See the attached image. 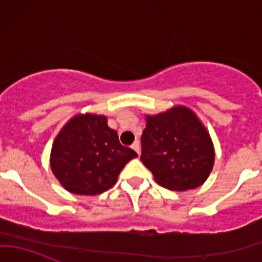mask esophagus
Returning a JSON list of instances; mask_svg holds the SVG:
<instances>
[{
    "instance_id": "1",
    "label": "esophagus",
    "mask_w": 262,
    "mask_h": 262,
    "mask_svg": "<svg viewBox=\"0 0 262 262\" xmlns=\"http://www.w3.org/2000/svg\"><path fill=\"white\" fill-rule=\"evenodd\" d=\"M132 148H133V149L136 150L137 155H138V156L141 155V146H139V142L138 141H136L133 144H132Z\"/></svg>"
}]
</instances>
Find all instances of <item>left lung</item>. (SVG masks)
Returning a JSON list of instances; mask_svg holds the SVG:
<instances>
[{"label":"left lung","mask_w":262,"mask_h":262,"mask_svg":"<svg viewBox=\"0 0 262 262\" xmlns=\"http://www.w3.org/2000/svg\"><path fill=\"white\" fill-rule=\"evenodd\" d=\"M141 161L161 186L186 191L204 184L214 166L215 150L209 132L185 105L146 114Z\"/></svg>","instance_id":"1"}]
</instances>
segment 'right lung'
I'll return each mask as SVG.
<instances>
[{
	"mask_svg": "<svg viewBox=\"0 0 262 262\" xmlns=\"http://www.w3.org/2000/svg\"><path fill=\"white\" fill-rule=\"evenodd\" d=\"M137 153L121 146L105 115L77 114L63 125L50 150V170L67 191L97 195L115 185Z\"/></svg>",
	"mask_w": 262,
	"mask_h": 262,
	"instance_id": "right-lung-1",
	"label": "right lung"
}]
</instances>
